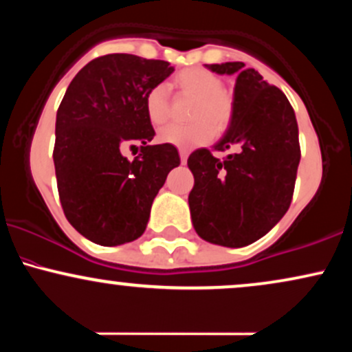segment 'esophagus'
<instances>
[{
	"label": "esophagus",
	"instance_id": "34e87169",
	"mask_svg": "<svg viewBox=\"0 0 352 352\" xmlns=\"http://www.w3.org/2000/svg\"><path fill=\"white\" fill-rule=\"evenodd\" d=\"M179 153H180V162H182V164L187 162V159H188V152L185 151V148H180Z\"/></svg>",
	"mask_w": 352,
	"mask_h": 352
}]
</instances>
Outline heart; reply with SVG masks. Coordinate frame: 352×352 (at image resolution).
<instances>
[{
    "instance_id": "heart-1",
    "label": "heart",
    "mask_w": 352,
    "mask_h": 352,
    "mask_svg": "<svg viewBox=\"0 0 352 352\" xmlns=\"http://www.w3.org/2000/svg\"><path fill=\"white\" fill-rule=\"evenodd\" d=\"M177 86L184 94L197 99L190 119V125H167L159 132L160 142L175 147H197L207 144L213 134L227 129L233 114V102L223 91V80L213 72L192 67L177 74ZM145 112L153 125H162L168 120V94L164 84L152 87L145 96Z\"/></svg>"
}]
</instances>
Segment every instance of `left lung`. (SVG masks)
Here are the masks:
<instances>
[{
  "label": "left lung",
  "instance_id": "obj_1",
  "mask_svg": "<svg viewBox=\"0 0 352 352\" xmlns=\"http://www.w3.org/2000/svg\"><path fill=\"white\" fill-rule=\"evenodd\" d=\"M217 74H236L228 131L213 145L232 151L223 160L208 148L188 157V195L195 232L210 243L240 248L260 240L292 204L301 152L294 111L278 87L243 63L207 64Z\"/></svg>",
  "mask_w": 352,
  "mask_h": 352
}]
</instances>
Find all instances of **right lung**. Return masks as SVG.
I'll list each match as a JSON object with an SVG mask.
<instances>
[{
    "instance_id": "add662e5",
    "label": "right lung",
    "mask_w": 352,
    "mask_h": 352,
    "mask_svg": "<svg viewBox=\"0 0 352 352\" xmlns=\"http://www.w3.org/2000/svg\"><path fill=\"white\" fill-rule=\"evenodd\" d=\"M173 72L167 60L107 54L91 60L71 80L56 116L54 168L64 215L98 245L134 241L145 232L152 201L179 151L148 145L155 135L145 96ZM141 144L134 161L125 144Z\"/></svg>"
}]
</instances>
